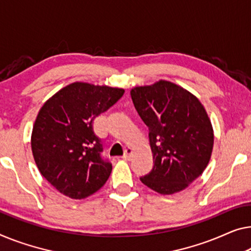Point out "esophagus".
Returning a JSON list of instances; mask_svg holds the SVG:
<instances>
[{
    "label": "esophagus",
    "mask_w": 251,
    "mask_h": 251,
    "mask_svg": "<svg viewBox=\"0 0 251 251\" xmlns=\"http://www.w3.org/2000/svg\"><path fill=\"white\" fill-rule=\"evenodd\" d=\"M133 156V150L130 148H127L125 149V152H124V155H123V159L124 160H130V158Z\"/></svg>",
    "instance_id": "obj_1"
}]
</instances>
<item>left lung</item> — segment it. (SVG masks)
<instances>
[{
  "mask_svg": "<svg viewBox=\"0 0 251 251\" xmlns=\"http://www.w3.org/2000/svg\"><path fill=\"white\" fill-rule=\"evenodd\" d=\"M130 96L149 127L154 163L141 181L162 195L181 192L211 159L214 134L206 110L189 91L164 80L133 88Z\"/></svg>",
  "mask_w": 251,
  "mask_h": 251,
  "instance_id": "left-lung-1",
  "label": "left lung"
}]
</instances>
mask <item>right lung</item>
<instances>
[{
  "label": "right lung",
  "mask_w": 251,
  "mask_h": 251,
  "mask_svg": "<svg viewBox=\"0 0 251 251\" xmlns=\"http://www.w3.org/2000/svg\"><path fill=\"white\" fill-rule=\"evenodd\" d=\"M124 92L121 88L74 82L40 108L31 134L33 159L43 177L63 195L82 200L109 178L113 167L101 156V141L92 124Z\"/></svg>",
  "instance_id": "obj_1"
}]
</instances>
